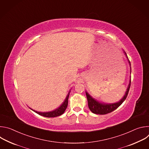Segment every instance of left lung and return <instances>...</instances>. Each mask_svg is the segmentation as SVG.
<instances>
[{"label": "left lung", "mask_w": 149, "mask_h": 149, "mask_svg": "<svg viewBox=\"0 0 149 149\" xmlns=\"http://www.w3.org/2000/svg\"><path fill=\"white\" fill-rule=\"evenodd\" d=\"M124 52L126 57L127 58V59H128L129 62L130 63V65L131 66L130 62L129 60V58H128V57H127L126 53L125 52V51H124ZM130 84H131V78H130V83H129V85L128 86V88H127V91H126L123 98L118 102H116V103H113V104H106V103L99 102L97 100H95L94 98H93L86 91L87 100H88V107H89L90 110L93 113L97 114H100V115L106 114H108V113H110L113 111L114 110L117 109L126 99L127 95H128L129 90H130Z\"/></svg>", "instance_id": "left-lung-1"}]
</instances>
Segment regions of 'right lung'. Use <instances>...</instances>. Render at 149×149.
<instances>
[{
  "label": "right lung",
  "instance_id": "obj_1",
  "mask_svg": "<svg viewBox=\"0 0 149 149\" xmlns=\"http://www.w3.org/2000/svg\"><path fill=\"white\" fill-rule=\"evenodd\" d=\"M70 93V91L68 93V94L67 95L66 98L65 99V101L63 102V103L61 105L60 107H58V109H55L54 111H49V112H38V111H35V110H33L31 109L32 110H33V111H35L36 113L38 114L39 115H40L42 116H44V117H55L59 116L65 112V110L67 107L68 97H69Z\"/></svg>",
  "mask_w": 149,
  "mask_h": 149
}]
</instances>
